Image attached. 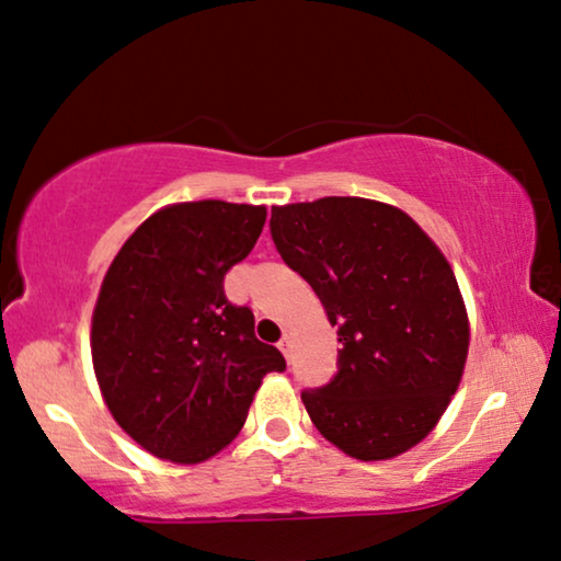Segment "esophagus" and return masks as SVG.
Masks as SVG:
<instances>
[{
	"mask_svg": "<svg viewBox=\"0 0 561 561\" xmlns=\"http://www.w3.org/2000/svg\"><path fill=\"white\" fill-rule=\"evenodd\" d=\"M278 347H280V353H283V355H286V360H290V337H288V334H286V337H283V340H280V343H278Z\"/></svg>",
	"mask_w": 561,
	"mask_h": 561,
	"instance_id": "34e87169",
	"label": "esophagus"
}]
</instances>
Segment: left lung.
Masks as SVG:
<instances>
[{
    "mask_svg": "<svg viewBox=\"0 0 561 561\" xmlns=\"http://www.w3.org/2000/svg\"><path fill=\"white\" fill-rule=\"evenodd\" d=\"M271 231L337 327V376L301 394L311 423L358 461L417 446L469 355L467 304L446 254L402 208L351 195L273 206Z\"/></svg>",
    "mask_w": 561,
    "mask_h": 561,
    "instance_id": "1",
    "label": "left lung"
}]
</instances>
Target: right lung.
I'll return each mask as SVG.
<instances>
[{
	"label": "right lung",
	"mask_w": 561,
	"mask_h": 561,
	"mask_svg": "<svg viewBox=\"0 0 561 561\" xmlns=\"http://www.w3.org/2000/svg\"><path fill=\"white\" fill-rule=\"evenodd\" d=\"M265 206L172 203L126 239L92 311V366L113 420L151 456L201 463L242 431L286 360L224 294L265 227Z\"/></svg>",
	"instance_id": "obj_1"
}]
</instances>
